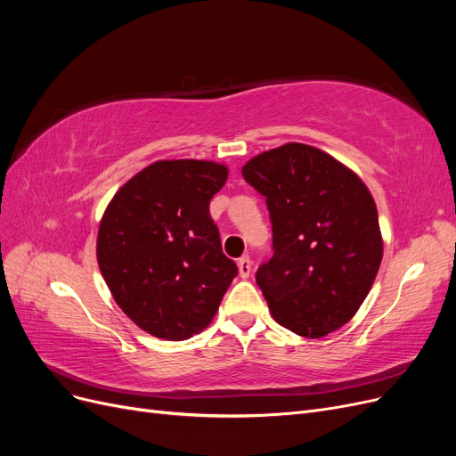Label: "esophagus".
I'll use <instances>...</instances> for the list:
<instances>
[{
    "instance_id": "obj_1",
    "label": "esophagus",
    "mask_w": 456,
    "mask_h": 456,
    "mask_svg": "<svg viewBox=\"0 0 456 456\" xmlns=\"http://www.w3.org/2000/svg\"><path fill=\"white\" fill-rule=\"evenodd\" d=\"M238 268H240V275H241V278H249V275H251V268H253L251 258H249V256H241V258L238 260Z\"/></svg>"
}]
</instances>
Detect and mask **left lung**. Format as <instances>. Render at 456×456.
I'll use <instances>...</instances> for the list:
<instances>
[{
	"label": "left lung",
	"mask_w": 456,
	"mask_h": 456,
	"mask_svg": "<svg viewBox=\"0 0 456 456\" xmlns=\"http://www.w3.org/2000/svg\"><path fill=\"white\" fill-rule=\"evenodd\" d=\"M245 181L266 198L273 256L256 272L272 317L322 338L363 305L382 262L377 203L350 167L310 144L251 158Z\"/></svg>",
	"instance_id": "8db88e82"
}]
</instances>
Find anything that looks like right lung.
Returning <instances> with one entry per match:
<instances>
[{"label":"right lung","mask_w":456,"mask_h":456,"mask_svg":"<svg viewBox=\"0 0 456 456\" xmlns=\"http://www.w3.org/2000/svg\"><path fill=\"white\" fill-rule=\"evenodd\" d=\"M226 178L224 163L159 159L106 207L96 236L101 273L123 314L151 337L201 333L238 275L209 213Z\"/></svg>","instance_id":"add662e5"}]
</instances>
